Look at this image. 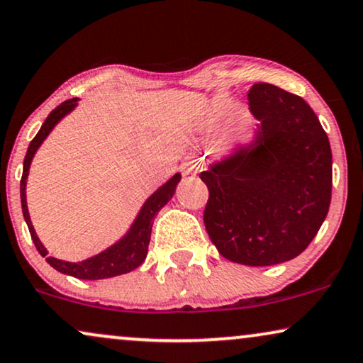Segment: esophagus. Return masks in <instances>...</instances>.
<instances>
[{
	"label": "esophagus",
	"mask_w": 363,
	"mask_h": 363,
	"mask_svg": "<svg viewBox=\"0 0 363 363\" xmlns=\"http://www.w3.org/2000/svg\"><path fill=\"white\" fill-rule=\"evenodd\" d=\"M199 171H201V167L197 166L196 162H186V164H182V172L187 174V176H189V174H197Z\"/></svg>",
	"instance_id": "obj_1"
}]
</instances>
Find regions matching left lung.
I'll return each instance as SVG.
<instances>
[{"instance_id": "1", "label": "left lung", "mask_w": 363, "mask_h": 363, "mask_svg": "<svg viewBox=\"0 0 363 363\" xmlns=\"http://www.w3.org/2000/svg\"><path fill=\"white\" fill-rule=\"evenodd\" d=\"M247 99L254 141L201 172L204 224L222 257L262 267L297 257L315 238L330 206L332 151L301 96L259 83Z\"/></svg>"}]
</instances>
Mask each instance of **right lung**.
I'll return each instance as SVG.
<instances>
[{
  "mask_svg": "<svg viewBox=\"0 0 363 363\" xmlns=\"http://www.w3.org/2000/svg\"><path fill=\"white\" fill-rule=\"evenodd\" d=\"M77 98L67 99L65 103L57 106L56 109H52L50 116H48L45 123H43L41 129L38 131L35 139L30 143V147H28L26 157H24L23 164V177H21V207H23V216L24 220H26L28 229H30L31 239L35 242L38 252H40L43 257H46V262L51 265L52 269H56L57 272L71 275V277L83 279V280H99V279H109L116 277V275H123L131 272V270L138 269L139 265L144 262L147 255V247L149 240H151V230H152V222L154 217L157 216V212L162 209L164 206L167 204L169 201L172 199L174 192H176L177 182L181 181V174H174V176L169 179L166 184H162L159 189L154 192V194L149 197V199L144 202V206L139 211L136 219H134L133 225L129 227V230L125 232L124 238H121L118 242L111 245L103 252L93 255V257L81 260V262H66V260L51 257L48 255V250L45 245L41 244L40 238L36 235L35 227L31 224L30 212H28V204H26V179L28 174H30V166L33 157L43 141L48 138V134L52 131V128L60 123V121L65 118L66 114H69L72 109L77 106Z\"/></svg>",
  "mask_w": 363,
  "mask_h": 363,
  "instance_id": "right-lung-1",
  "label": "right lung"
}]
</instances>
